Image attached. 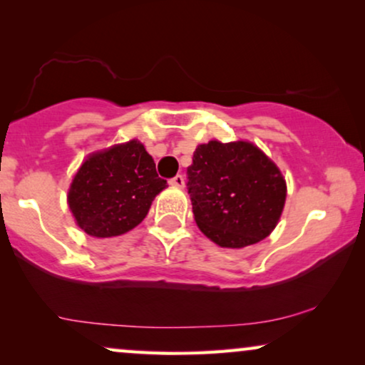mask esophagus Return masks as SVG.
Instances as JSON below:
<instances>
[{
    "label": "esophagus",
    "mask_w": 365,
    "mask_h": 365,
    "mask_svg": "<svg viewBox=\"0 0 365 365\" xmlns=\"http://www.w3.org/2000/svg\"><path fill=\"white\" fill-rule=\"evenodd\" d=\"M169 184H171V186H174V187L182 189L184 187V178L181 176V174H178L176 178H173L171 181H169Z\"/></svg>",
    "instance_id": "obj_1"
}]
</instances>
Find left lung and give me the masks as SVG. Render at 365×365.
<instances>
[{"instance_id": "obj_1", "label": "left lung", "mask_w": 365, "mask_h": 365, "mask_svg": "<svg viewBox=\"0 0 365 365\" xmlns=\"http://www.w3.org/2000/svg\"><path fill=\"white\" fill-rule=\"evenodd\" d=\"M194 221L207 239L242 249L279 224L287 184L277 164L251 141L199 144L187 168Z\"/></svg>"}]
</instances>
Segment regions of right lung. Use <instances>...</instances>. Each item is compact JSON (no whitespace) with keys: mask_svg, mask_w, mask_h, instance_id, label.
Listing matches in <instances>:
<instances>
[{"mask_svg":"<svg viewBox=\"0 0 365 365\" xmlns=\"http://www.w3.org/2000/svg\"><path fill=\"white\" fill-rule=\"evenodd\" d=\"M168 182L138 139L88 154L68 189V206L78 227L103 239L126 234L143 222Z\"/></svg>","mask_w":365,"mask_h":365,"instance_id":"right-lung-1","label":"right lung"}]
</instances>
